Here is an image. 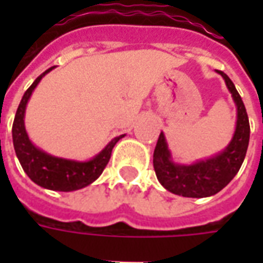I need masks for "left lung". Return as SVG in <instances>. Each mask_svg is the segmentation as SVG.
<instances>
[{"label": "left lung", "instance_id": "obj_1", "mask_svg": "<svg viewBox=\"0 0 263 263\" xmlns=\"http://www.w3.org/2000/svg\"><path fill=\"white\" fill-rule=\"evenodd\" d=\"M237 104V129L231 143L222 154L190 166L175 165L171 160L163 134H160L154 152V167L158 180L169 192L183 197H209L218 193L231 182L242 165L249 143V120L242 98L230 77L218 71Z\"/></svg>", "mask_w": 263, "mask_h": 263}]
</instances>
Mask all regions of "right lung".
<instances>
[{"instance_id": "add662e5", "label": "right lung", "mask_w": 263, "mask_h": 263, "mask_svg": "<svg viewBox=\"0 0 263 263\" xmlns=\"http://www.w3.org/2000/svg\"><path fill=\"white\" fill-rule=\"evenodd\" d=\"M53 67L43 71L24 94L20 107L16 109V114H15L14 124H12V139H14L15 154L20 159L22 169L25 171L32 182L49 190L73 192V190L86 187L96 179H98V176L105 169V166L108 165L114 145L124 135L114 138L94 159L88 162H74V160L54 158L42 152L36 146H33L26 135L25 125H24L26 103L41 79Z\"/></svg>"}]
</instances>
